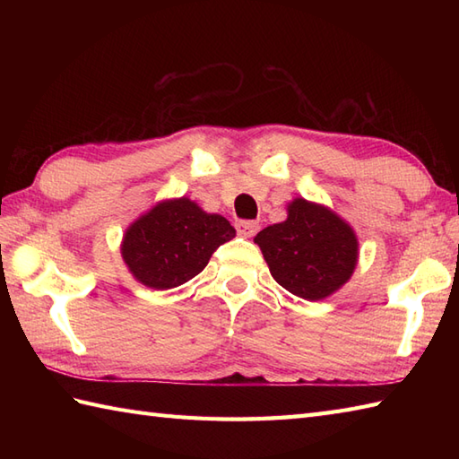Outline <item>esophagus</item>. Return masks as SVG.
Returning <instances> with one entry per match:
<instances>
[{
    "instance_id": "34e87169",
    "label": "esophagus",
    "mask_w": 459,
    "mask_h": 459,
    "mask_svg": "<svg viewBox=\"0 0 459 459\" xmlns=\"http://www.w3.org/2000/svg\"><path fill=\"white\" fill-rule=\"evenodd\" d=\"M237 232L240 237H247V238H250V237H255L256 232H258V222L256 221H238L237 224Z\"/></svg>"
}]
</instances>
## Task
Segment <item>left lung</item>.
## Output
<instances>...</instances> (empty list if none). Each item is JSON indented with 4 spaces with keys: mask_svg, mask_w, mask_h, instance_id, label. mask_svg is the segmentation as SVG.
<instances>
[{
    "mask_svg": "<svg viewBox=\"0 0 459 459\" xmlns=\"http://www.w3.org/2000/svg\"><path fill=\"white\" fill-rule=\"evenodd\" d=\"M255 242L278 284L309 301L335 294L359 258L355 230L333 211L306 199L291 201L288 219L260 230Z\"/></svg>",
    "mask_w": 459,
    "mask_h": 459,
    "instance_id": "obj_1",
    "label": "left lung"
}]
</instances>
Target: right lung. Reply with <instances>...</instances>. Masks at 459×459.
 I'll use <instances>...</instances> for the list:
<instances>
[{"mask_svg":"<svg viewBox=\"0 0 459 459\" xmlns=\"http://www.w3.org/2000/svg\"><path fill=\"white\" fill-rule=\"evenodd\" d=\"M237 230L221 214L204 212L181 197L155 204L134 221L122 240V258L132 276L153 290H171L195 278Z\"/></svg>","mask_w":459,"mask_h":459,"instance_id":"obj_1","label":"right lung"}]
</instances>
